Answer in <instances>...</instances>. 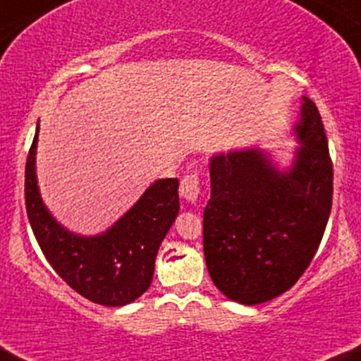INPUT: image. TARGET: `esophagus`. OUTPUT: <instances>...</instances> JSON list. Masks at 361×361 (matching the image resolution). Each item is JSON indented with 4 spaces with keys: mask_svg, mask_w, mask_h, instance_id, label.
Here are the masks:
<instances>
[{
    "mask_svg": "<svg viewBox=\"0 0 361 361\" xmlns=\"http://www.w3.org/2000/svg\"><path fill=\"white\" fill-rule=\"evenodd\" d=\"M180 193L187 202L197 204V200H199V195H200L199 174L197 173L185 174L183 180H181V185H180Z\"/></svg>",
    "mask_w": 361,
    "mask_h": 361,
    "instance_id": "obj_1",
    "label": "esophagus"
}]
</instances>
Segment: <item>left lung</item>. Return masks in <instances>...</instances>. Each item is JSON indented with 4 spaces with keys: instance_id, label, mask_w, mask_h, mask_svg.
<instances>
[{
    "instance_id": "1",
    "label": "left lung",
    "mask_w": 361,
    "mask_h": 361,
    "mask_svg": "<svg viewBox=\"0 0 361 361\" xmlns=\"http://www.w3.org/2000/svg\"><path fill=\"white\" fill-rule=\"evenodd\" d=\"M286 168L259 145L211 156L204 255L214 284L241 305L288 291L314 259L332 205V162L319 109L302 97Z\"/></svg>"
}]
</instances>
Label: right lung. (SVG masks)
<instances>
[{
	"mask_svg": "<svg viewBox=\"0 0 361 361\" xmlns=\"http://www.w3.org/2000/svg\"><path fill=\"white\" fill-rule=\"evenodd\" d=\"M39 123L25 164V207L35 240L56 274L78 295L123 307L149 290L159 247L178 211V178L156 180L106 231L78 235L51 214L35 173Z\"/></svg>",
	"mask_w": 361,
	"mask_h": 361,
	"instance_id": "1",
	"label": "right lung"
}]
</instances>
